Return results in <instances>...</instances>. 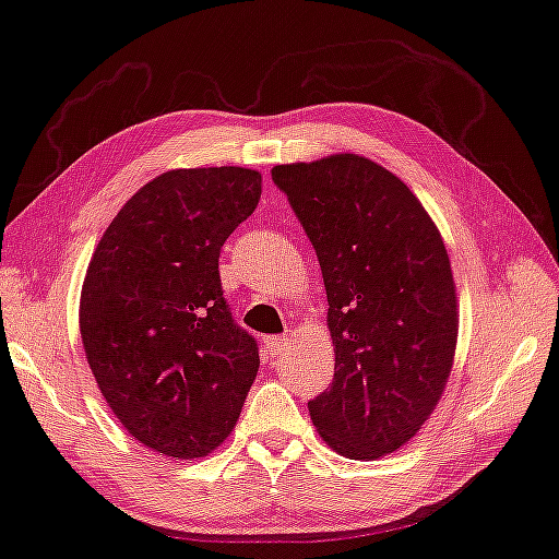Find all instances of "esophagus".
Returning <instances> with one entry per match:
<instances>
[{"label":"esophagus","mask_w":559,"mask_h":559,"mask_svg":"<svg viewBox=\"0 0 559 559\" xmlns=\"http://www.w3.org/2000/svg\"><path fill=\"white\" fill-rule=\"evenodd\" d=\"M263 346L271 356H281L288 348V336H269L263 341Z\"/></svg>","instance_id":"esophagus-1"}]
</instances>
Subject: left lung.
Returning <instances> with one entry per match:
<instances>
[{
    "label": "left lung",
    "mask_w": 559,
    "mask_h": 559,
    "mask_svg": "<svg viewBox=\"0 0 559 559\" xmlns=\"http://www.w3.org/2000/svg\"><path fill=\"white\" fill-rule=\"evenodd\" d=\"M326 286L333 384L308 402L321 439L371 462L404 447L437 409L454 364L460 306L444 240L409 186L338 153L271 170Z\"/></svg>",
    "instance_id": "1"
}]
</instances>
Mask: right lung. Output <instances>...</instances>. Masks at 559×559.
I'll return each mask as SVG.
<instances>
[{"label": "right lung", "mask_w": 559, "mask_h": 559, "mask_svg": "<svg viewBox=\"0 0 559 559\" xmlns=\"http://www.w3.org/2000/svg\"><path fill=\"white\" fill-rule=\"evenodd\" d=\"M258 200L251 168L168 170L120 207L90 258L80 294L87 364L122 427L165 456L221 447L261 366L218 273L223 243Z\"/></svg>", "instance_id": "1"}]
</instances>
